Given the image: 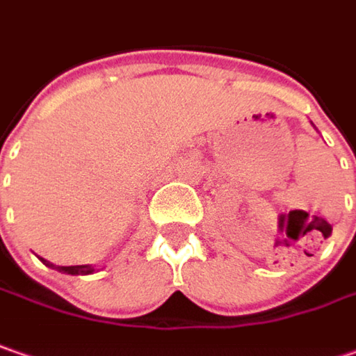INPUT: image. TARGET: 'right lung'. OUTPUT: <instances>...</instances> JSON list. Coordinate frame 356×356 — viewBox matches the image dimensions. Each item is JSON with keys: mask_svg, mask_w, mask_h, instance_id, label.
I'll return each instance as SVG.
<instances>
[{"mask_svg": "<svg viewBox=\"0 0 356 356\" xmlns=\"http://www.w3.org/2000/svg\"><path fill=\"white\" fill-rule=\"evenodd\" d=\"M43 261V265H47V267H51V269H57L59 273H67V275H89V273H93V267H89V265H73V267H55L54 263H49V261H45V259H41Z\"/></svg>", "mask_w": 356, "mask_h": 356, "instance_id": "right-lung-1", "label": "right lung"}]
</instances>
